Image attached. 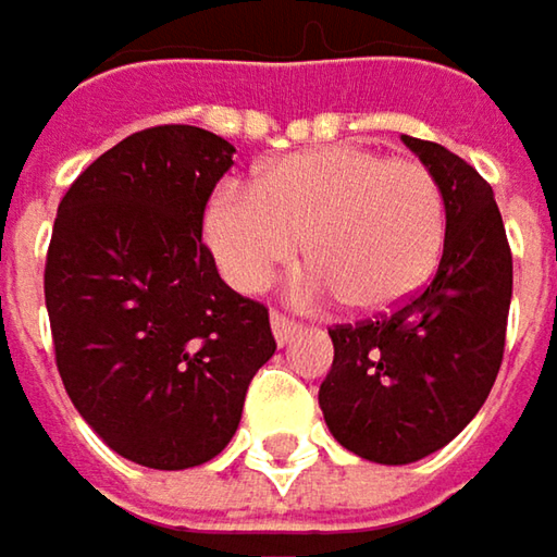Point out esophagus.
Instances as JSON below:
<instances>
[{"label":"esophagus","instance_id":"obj_1","mask_svg":"<svg viewBox=\"0 0 557 557\" xmlns=\"http://www.w3.org/2000/svg\"><path fill=\"white\" fill-rule=\"evenodd\" d=\"M269 326H272V336H275L278 345H288V342L300 333V323L282 317V313H272V317H269Z\"/></svg>","mask_w":557,"mask_h":557}]
</instances>
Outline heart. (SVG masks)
Segmentation results:
<instances>
[{"label": "heart", "mask_w": 557, "mask_h": 557, "mask_svg": "<svg viewBox=\"0 0 557 557\" xmlns=\"http://www.w3.org/2000/svg\"><path fill=\"white\" fill-rule=\"evenodd\" d=\"M202 234L221 278L237 292L262 288L304 237L313 265L300 278V298H345L358 313H389L437 269L447 206L421 161L330 145L262 168L253 189L221 186Z\"/></svg>", "instance_id": "1"}]
</instances>
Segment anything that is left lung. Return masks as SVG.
I'll return each mask as SVG.
<instances>
[{
    "label": "left lung",
    "instance_id": "obj_1",
    "mask_svg": "<svg viewBox=\"0 0 557 557\" xmlns=\"http://www.w3.org/2000/svg\"><path fill=\"white\" fill-rule=\"evenodd\" d=\"M403 141L444 189V257L431 285L396 313L330 330L336 355L320 386L330 434L383 466L447 447L485 406L513 295V259L492 186L444 145Z\"/></svg>",
    "mask_w": 557,
    "mask_h": 557
}]
</instances>
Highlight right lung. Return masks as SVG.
<instances>
[{
    "label": "right lung",
    "instance_id": "add662e5",
    "mask_svg": "<svg viewBox=\"0 0 557 557\" xmlns=\"http://www.w3.org/2000/svg\"><path fill=\"white\" fill-rule=\"evenodd\" d=\"M234 145L154 126L103 151L62 196L44 295L62 386L100 441L148 469L231 444L275 355L269 310L221 282L202 212Z\"/></svg>",
    "mask_w": 557,
    "mask_h": 557
}]
</instances>
